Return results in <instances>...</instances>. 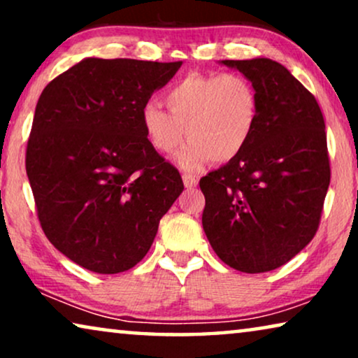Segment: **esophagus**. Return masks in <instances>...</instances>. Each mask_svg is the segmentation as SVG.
Returning a JSON list of instances; mask_svg holds the SVG:
<instances>
[{"mask_svg":"<svg viewBox=\"0 0 358 358\" xmlns=\"http://www.w3.org/2000/svg\"><path fill=\"white\" fill-rule=\"evenodd\" d=\"M182 180H184V185L187 189H192V187H195V185L199 184V179L195 178V176H192V174H182Z\"/></svg>","mask_w":358,"mask_h":358,"instance_id":"1","label":"esophagus"}]
</instances>
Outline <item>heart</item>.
<instances>
[{
	"label": "heart",
	"mask_w": 358,
	"mask_h": 358,
	"mask_svg": "<svg viewBox=\"0 0 358 358\" xmlns=\"http://www.w3.org/2000/svg\"><path fill=\"white\" fill-rule=\"evenodd\" d=\"M164 110L146 102L141 122L151 146L171 155L187 135L178 155L179 164L195 169L208 158L227 163L236 158L251 140L261 102L256 86L238 73H190L164 92Z\"/></svg>",
	"instance_id": "heart-1"
}]
</instances>
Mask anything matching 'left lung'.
I'll list each match as a JSON object with an SVG mask.
<instances>
[{"label": "left lung", "instance_id": "8db88e82", "mask_svg": "<svg viewBox=\"0 0 358 358\" xmlns=\"http://www.w3.org/2000/svg\"><path fill=\"white\" fill-rule=\"evenodd\" d=\"M256 86L261 110L241 153L200 179L203 231L229 267L261 273L283 266L315 238L331 180L324 117L280 63L223 60Z\"/></svg>", "mask_w": 358, "mask_h": 358}]
</instances>
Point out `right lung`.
<instances>
[{
    "label": "right lung",
    "instance_id": "right-lung-1",
    "mask_svg": "<svg viewBox=\"0 0 358 358\" xmlns=\"http://www.w3.org/2000/svg\"><path fill=\"white\" fill-rule=\"evenodd\" d=\"M180 65L86 58L38 97L26 150L37 217L48 241L87 271L136 266L184 190L141 122L151 94Z\"/></svg>",
    "mask_w": 358,
    "mask_h": 358
}]
</instances>
